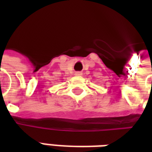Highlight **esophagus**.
I'll list each match as a JSON object with an SVG mask.
<instances>
[{
	"label": "esophagus",
	"instance_id": "34e87169",
	"mask_svg": "<svg viewBox=\"0 0 152 152\" xmlns=\"http://www.w3.org/2000/svg\"><path fill=\"white\" fill-rule=\"evenodd\" d=\"M82 75V73L80 72H76V76H81Z\"/></svg>",
	"mask_w": 152,
	"mask_h": 152
}]
</instances>
